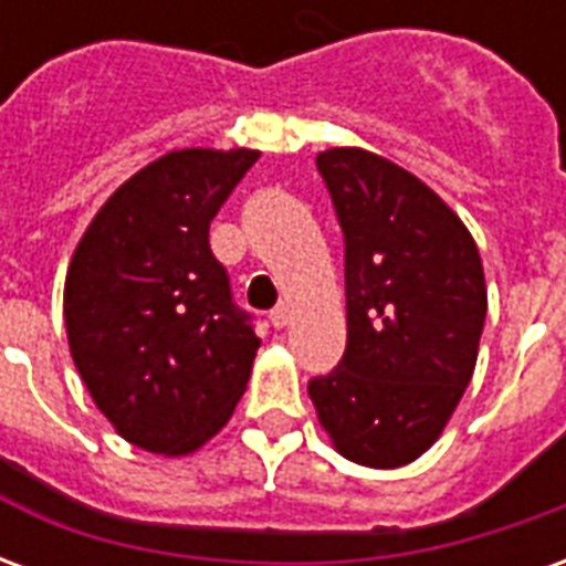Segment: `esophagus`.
<instances>
[{"mask_svg": "<svg viewBox=\"0 0 566 566\" xmlns=\"http://www.w3.org/2000/svg\"><path fill=\"white\" fill-rule=\"evenodd\" d=\"M270 324H272V327H275V331H282V327H287V324H291V308L284 306V303H282V306L272 308V312H270Z\"/></svg>", "mask_w": 566, "mask_h": 566, "instance_id": "obj_1", "label": "esophagus"}]
</instances>
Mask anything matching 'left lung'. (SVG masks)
<instances>
[{"instance_id": "left-lung-1", "label": "left lung", "mask_w": 566, "mask_h": 566, "mask_svg": "<svg viewBox=\"0 0 566 566\" xmlns=\"http://www.w3.org/2000/svg\"><path fill=\"white\" fill-rule=\"evenodd\" d=\"M318 172L345 235L348 343L308 397L343 458L394 470L437 442L473 379L482 258L461 218L397 163L331 148Z\"/></svg>"}]
</instances>
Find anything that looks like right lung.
Segmentation results:
<instances>
[{"label":"right lung","instance_id":"add662e5","mask_svg":"<svg viewBox=\"0 0 566 566\" xmlns=\"http://www.w3.org/2000/svg\"><path fill=\"white\" fill-rule=\"evenodd\" d=\"M260 150L163 154L117 187L72 254V360L120 437L190 454L233 416L260 339L209 248V223Z\"/></svg>","mask_w":566,"mask_h":566}]
</instances>
